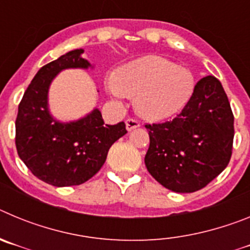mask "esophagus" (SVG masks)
I'll return each mask as SVG.
<instances>
[{
    "instance_id": "obj_1",
    "label": "esophagus",
    "mask_w": 250,
    "mask_h": 250,
    "mask_svg": "<svg viewBox=\"0 0 250 250\" xmlns=\"http://www.w3.org/2000/svg\"><path fill=\"white\" fill-rule=\"evenodd\" d=\"M125 124H126L127 131H131V130H134V129H136V127L140 126V123H139L136 119H132V118L127 119V120L125 121Z\"/></svg>"
}]
</instances>
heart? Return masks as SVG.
<instances>
[{
  "mask_svg": "<svg viewBox=\"0 0 250 250\" xmlns=\"http://www.w3.org/2000/svg\"><path fill=\"white\" fill-rule=\"evenodd\" d=\"M107 90L121 100L136 96V111L149 120H161L176 114L189 103L195 90V77L187 67L159 56L139 59L124 66L116 79L107 81Z\"/></svg>",
  "mask_w": 250,
  "mask_h": 250,
  "instance_id": "b5f03b06",
  "label": "heart"
}]
</instances>
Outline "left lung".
<instances>
[{
	"label": "left lung",
	"mask_w": 250,
	"mask_h": 250,
	"mask_svg": "<svg viewBox=\"0 0 250 250\" xmlns=\"http://www.w3.org/2000/svg\"><path fill=\"white\" fill-rule=\"evenodd\" d=\"M145 127L150 136L146 169L169 190H200L229 164L234 115L222 83L214 76L198 81L176 118Z\"/></svg>",
	"instance_id": "1"
}]
</instances>
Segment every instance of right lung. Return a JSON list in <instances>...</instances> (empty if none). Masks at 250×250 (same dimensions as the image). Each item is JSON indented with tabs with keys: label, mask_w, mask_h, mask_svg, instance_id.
Wrapping results in <instances>:
<instances>
[{
	"label": "right lung",
	"mask_w": 250,
	"mask_h": 250,
	"mask_svg": "<svg viewBox=\"0 0 250 250\" xmlns=\"http://www.w3.org/2000/svg\"><path fill=\"white\" fill-rule=\"evenodd\" d=\"M74 50L42 66L35 75L19 105L16 149L21 160L40 180L54 187L87 182L104 165L109 149L126 134L125 123L106 125L98 109L71 123H60L50 115L47 94L51 81L65 68H87Z\"/></svg>",
	"instance_id": "obj_1"
}]
</instances>
